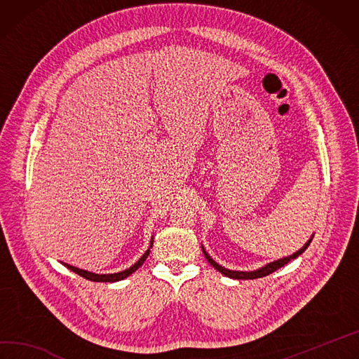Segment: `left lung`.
I'll return each instance as SVG.
<instances>
[{"instance_id": "8db88e82", "label": "left lung", "mask_w": 359, "mask_h": 359, "mask_svg": "<svg viewBox=\"0 0 359 359\" xmlns=\"http://www.w3.org/2000/svg\"><path fill=\"white\" fill-rule=\"evenodd\" d=\"M312 238H313V235H312V236L308 239V242H306L299 250H297L295 253H292V255L285 256V257L278 259V260H273V262H269V264H266L265 266L259 268V269H256V271H232V269L223 268L222 265H219V264L216 262V260L212 259V256L206 252V249H205L203 245H202V250H203L205 257L208 259V262H209L216 271H219L222 275H224V276H227V278H231V279H257V278H264V276H266V275H269V273L278 271L279 268H282V266H285L287 262H290L292 259H297L299 255H302V253L306 250V248L309 246V243L312 242Z\"/></svg>"}]
</instances>
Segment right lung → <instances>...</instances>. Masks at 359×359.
Here are the masks:
<instances>
[{
  "instance_id": "1",
  "label": "right lung",
  "mask_w": 359,
  "mask_h": 359,
  "mask_svg": "<svg viewBox=\"0 0 359 359\" xmlns=\"http://www.w3.org/2000/svg\"><path fill=\"white\" fill-rule=\"evenodd\" d=\"M151 246H153V238H151V241H150L149 249L142 255V257L137 260V262H136L135 265H132V266L124 269V271L116 272V273H95V272H90V271H86V269L76 268V266L69 265V264H64V262H61V264H62L64 266H67V268H69L70 271H73L74 273H77V275H80V276H83V278H86V279H88V280H93V282H118V280L126 279L127 276H130L133 272H136V271L144 264V260L147 259Z\"/></svg>"
}]
</instances>
